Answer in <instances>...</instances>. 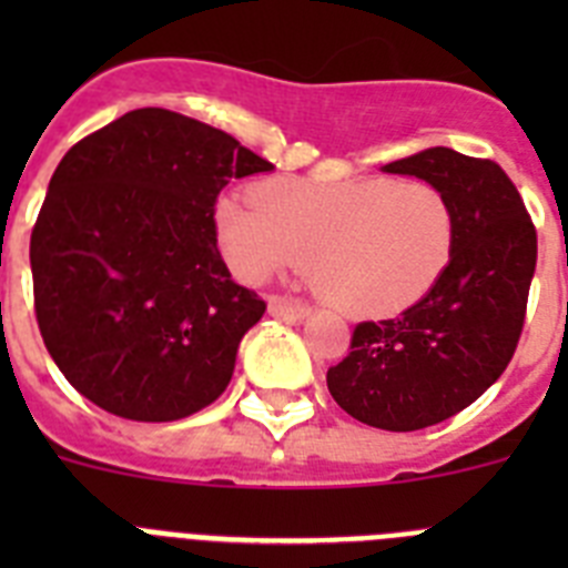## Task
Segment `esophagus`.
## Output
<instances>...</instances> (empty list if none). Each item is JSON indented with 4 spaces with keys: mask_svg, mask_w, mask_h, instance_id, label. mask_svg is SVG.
<instances>
[{
    "mask_svg": "<svg viewBox=\"0 0 568 568\" xmlns=\"http://www.w3.org/2000/svg\"><path fill=\"white\" fill-rule=\"evenodd\" d=\"M267 313L273 315V318L301 321V318H307L310 307L307 304H301V301H287V298H278V295H273L267 304Z\"/></svg>",
    "mask_w": 568,
    "mask_h": 568,
    "instance_id": "esophagus-1",
    "label": "esophagus"
}]
</instances>
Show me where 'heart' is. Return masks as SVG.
Returning a JSON list of instances; mask_svg holds the SVG:
<instances>
[{
	"instance_id": "obj_1",
	"label": "heart",
	"mask_w": 568,
	"mask_h": 568,
	"mask_svg": "<svg viewBox=\"0 0 568 568\" xmlns=\"http://www.w3.org/2000/svg\"><path fill=\"white\" fill-rule=\"evenodd\" d=\"M224 258L244 281L307 264L329 304L358 315L393 313L429 293L449 264L453 207L420 179H273L255 199L215 207Z\"/></svg>"
}]
</instances>
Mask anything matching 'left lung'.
Returning <instances> with one entry per match:
<instances>
[{"label": "left lung", "mask_w": 568, "mask_h": 568, "mask_svg": "<svg viewBox=\"0 0 568 568\" xmlns=\"http://www.w3.org/2000/svg\"><path fill=\"white\" fill-rule=\"evenodd\" d=\"M384 170L446 195L453 255L418 304L361 321L327 386L361 424L413 433L458 415L504 375L524 329L538 233L518 187L489 159L429 148Z\"/></svg>", "instance_id": "left-lung-1"}]
</instances>
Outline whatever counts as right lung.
Returning a JSON list of instances; mask_svg holds the SVG:
<instances>
[{"instance_id": "add662e5", "label": "right lung", "mask_w": 568, "mask_h": 568, "mask_svg": "<svg viewBox=\"0 0 568 568\" xmlns=\"http://www.w3.org/2000/svg\"><path fill=\"white\" fill-rule=\"evenodd\" d=\"M273 164L164 108L130 110L64 153L30 233L50 358L128 420H179L227 389L267 304L230 278L215 199Z\"/></svg>"}]
</instances>
